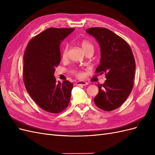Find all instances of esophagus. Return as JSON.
Here are the masks:
<instances>
[{
	"mask_svg": "<svg viewBox=\"0 0 155 155\" xmlns=\"http://www.w3.org/2000/svg\"><path fill=\"white\" fill-rule=\"evenodd\" d=\"M76 85H81V86H85L88 85V83L86 81H77L76 83Z\"/></svg>",
	"mask_w": 155,
	"mask_h": 155,
	"instance_id": "obj_1",
	"label": "esophagus"
}]
</instances>
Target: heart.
Returning <instances> with one entry per match:
<instances>
[{
    "label": "heart",
    "instance_id": "obj_1",
    "mask_svg": "<svg viewBox=\"0 0 155 155\" xmlns=\"http://www.w3.org/2000/svg\"><path fill=\"white\" fill-rule=\"evenodd\" d=\"M81 46L84 50L85 52H87V51L89 50H93L94 49V45L91 43V41H89L87 39H84L81 41ZM68 44H65L61 50V58L63 59H66L68 57ZM75 74L78 77H81L82 76V73L79 71H76L75 72Z\"/></svg>",
    "mask_w": 155,
    "mask_h": 155
}]
</instances>
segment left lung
Returning a JSON list of instances; mask_svg holds the SVG:
<instances>
[{
	"label": "left lung",
	"mask_w": 155,
	"mask_h": 155,
	"mask_svg": "<svg viewBox=\"0 0 155 155\" xmlns=\"http://www.w3.org/2000/svg\"><path fill=\"white\" fill-rule=\"evenodd\" d=\"M99 43L100 64L97 73L106 74V80L98 85L99 92L94 97L96 105L105 111L113 110L124 104L132 91L136 63L128 43L114 32L105 28H91L86 30Z\"/></svg>",
	"instance_id": "left-lung-1"
}]
</instances>
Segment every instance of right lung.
Returning a JSON list of instances; mask_svg holds the SVG:
<instances>
[{
  "mask_svg": "<svg viewBox=\"0 0 155 155\" xmlns=\"http://www.w3.org/2000/svg\"><path fill=\"white\" fill-rule=\"evenodd\" d=\"M74 28H50L32 38L24 54L23 79L28 93L42 109L59 113L68 107L73 84L56 82L61 62L60 45Z\"/></svg>",
  "mask_w": 155,
  "mask_h": 155,
  "instance_id": "obj_1",
  "label": "right lung"
}]
</instances>
